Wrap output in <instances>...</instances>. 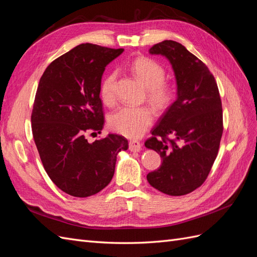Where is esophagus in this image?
I'll list each match as a JSON object with an SVG mask.
<instances>
[{
    "mask_svg": "<svg viewBox=\"0 0 257 257\" xmlns=\"http://www.w3.org/2000/svg\"><path fill=\"white\" fill-rule=\"evenodd\" d=\"M128 149L132 152H138L142 149V144L137 141H131L128 144Z\"/></svg>",
    "mask_w": 257,
    "mask_h": 257,
    "instance_id": "1",
    "label": "esophagus"
}]
</instances>
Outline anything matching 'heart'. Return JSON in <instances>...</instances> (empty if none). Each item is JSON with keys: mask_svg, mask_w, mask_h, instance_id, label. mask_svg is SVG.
Returning <instances> with one entry per match:
<instances>
[{"mask_svg": "<svg viewBox=\"0 0 257 257\" xmlns=\"http://www.w3.org/2000/svg\"><path fill=\"white\" fill-rule=\"evenodd\" d=\"M132 72L147 88V97L158 109L166 108L174 97V89L164 81L165 68L149 58H138L131 64ZM116 73L108 74L100 84V96L106 104L114 100V81ZM153 121V111L149 107L123 106L113 111L109 118L110 127L123 136H142Z\"/></svg>", "mask_w": 257, "mask_h": 257, "instance_id": "1", "label": "heart"}]
</instances>
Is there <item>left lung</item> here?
<instances>
[{
  "mask_svg": "<svg viewBox=\"0 0 257 257\" xmlns=\"http://www.w3.org/2000/svg\"><path fill=\"white\" fill-rule=\"evenodd\" d=\"M149 53L165 57L172 65L177 99L145 143L163 160L147 180L162 193L181 196L205 182L216 159L223 133L220 93L208 67L181 44L164 41Z\"/></svg>",
  "mask_w": 257,
  "mask_h": 257,
  "instance_id": "obj_1",
  "label": "left lung"
}]
</instances>
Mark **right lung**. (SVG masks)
Instances as JSON below:
<instances>
[{"label":"right lung","mask_w":257,"mask_h":257,"mask_svg":"<svg viewBox=\"0 0 257 257\" xmlns=\"http://www.w3.org/2000/svg\"><path fill=\"white\" fill-rule=\"evenodd\" d=\"M123 51L78 45L51 62L38 83L31 116L34 142L46 173L68 195L88 197L106 188L116 155L128 148L116 134L93 143L84 135L104 126L102 76Z\"/></svg>","instance_id":"1"}]
</instances>
